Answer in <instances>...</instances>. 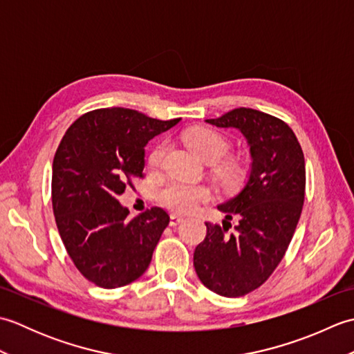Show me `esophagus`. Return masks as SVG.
Listing matches in <instances>:
<instances>
[{
  "label": "esophagus",
  "instance_id": "34e87169",
  "mask_svg": "<svg viewBox=\"0 0 354 354\" xmlns=\"http://www.w3.org/2000/svg\"><path fill=\"white\" fill-rule=\"evenodd\" d=\"M183 221H184V216L176 214V213L170 214V225H171V227H176V225L181 223Z\"/></svg>",
  "mask_w": 354,
  "mask_h": 354
}]
</instances>
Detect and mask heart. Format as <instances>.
Masks as SVG:
<instances>
[{
  "label": "heart",
  "mask_w": 354,
  "mask_h": 354,
  "mask_svg": "<svg viewBox=\"0 0 354 354\" xmlns=\"http://www.w3.org/2000/svg\"><path fill=\"white\" fill-rule=\"evenodd\" d=\"M184 141L193 152H196L202 160L208 162L221 160L230 149V140L222 132L207 126H196L185 131ZM164 152V145L155 146L149 155V164L152 167H158L162 161ZM217 171L225 183L236 184L243 175V167L242 162L236 158H228V160L221 162ZM209 198H212V190L207 185L183 181H171L158 193V201L161 205L179 213H190Z\"/></svg>",
  "instance_id": "obj_1"
}]
</instances>
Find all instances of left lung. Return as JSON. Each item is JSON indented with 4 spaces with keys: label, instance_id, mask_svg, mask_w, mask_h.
<instances>
[{
    "label": "left lung",
    "instance_id": "obj_1",
    "mask_svg": "<svg viewBox=\"0 0 354 354\" xmlns=\"http://www.w3.org/2000/svg\"><path fill=\"white\" fill-rule=\"evenodd\" d=\"M205 122L234 127L250 146L243 187L217 205L225 213L222 227L205 222L207 236L193 255L202 284L236 298L265 283L288 250L304 204V155L290 127L265 112L237 108ZM232 216L236 232L228 235Z\"/></svg>",
    "mask_w": 354,
    "mask_h": 354
}]
</instances>
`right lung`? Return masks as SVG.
Returning <instances> with one entry per match:
<instances>
[{
  "mask_svg": "<svg viewBox=\"0 0 354 354\" xmlns=\"http://www.w3.org/2000/svg\"><path fill=\"white\" fill-rule=\"evenodd\" d=\"M181 118H150L126 108L95 109L74 122L53 160L51 201L66 252L80 274L104 289L137 280L170 217L160 207L127 219L118 202L142 176L145 147Z\"/></svg>",
  "mask_w": 354,
  "mask_h": 354,
  "instance_id": "1",
  "label": "right lung"
}]
</instances>
